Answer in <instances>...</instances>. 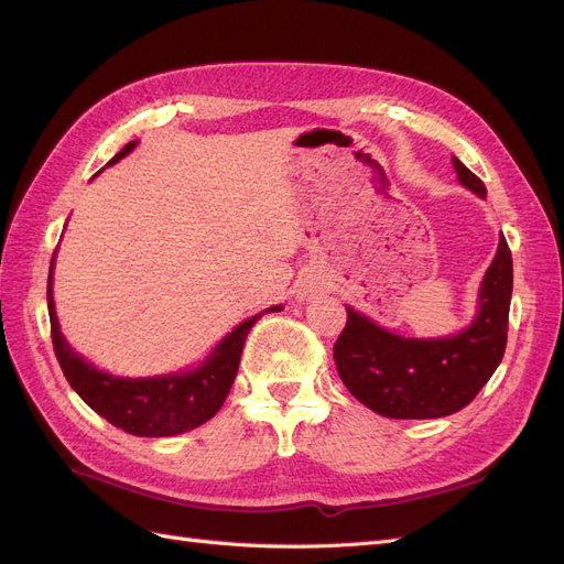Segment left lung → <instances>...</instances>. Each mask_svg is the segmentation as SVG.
Returning <instances> with one entry per match:
<instances>
[{
    "instance_id": "left-lung-1",
    "label": "left lung",
    "mask_w": 564,
    "mask_h": 564,
    "mask_svg": "<svg viewBox=\"0 0 564 564\" xmlns=\"http://www.w3.org/2000/svg\"><path fill=\"white\" fill-rule=\"evenodd\" d=\"M458 181L487 197L485 183L454 158ZM513 259L506 237L480 286V311L470 327L447 338H404L348 311L334 344L340 381L371 412L388 419H440L475 400L497 371L508 338Z\"/></svg>"
}]
</instances>
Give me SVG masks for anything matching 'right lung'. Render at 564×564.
I'll list each match as a JSON object with an SVG mask.
<instances>
[{"label": "right lung", "mask_w": 564, "mask_h": 564, "mask_svg": "<svg viewBox=\"0 0 564 564\" xmlns=\"http://www.w3.org/2000/svg\"><path fill=\"white\" fill-rule=\"evenodd\" d=\"M135 141L127 143L108 162L115 164L133 150ZM51 275H54V259H51L46 301L51 319V340L58 357V365L67 383L77 395L87 402L96 414L110 421L115 429H122L139 437H169L193 431L207 423L220 406H224L232 381L240 367V357L249 329L265 313H278L282 305L249 317L240 327H235L214 352L193 371L166 373V377L152 379H122L112 373L98 371L94 365L84 362L61 334L58 317L54 308V294H51Z\"/></svg>", "instance_id": "1"}]
</instances>
